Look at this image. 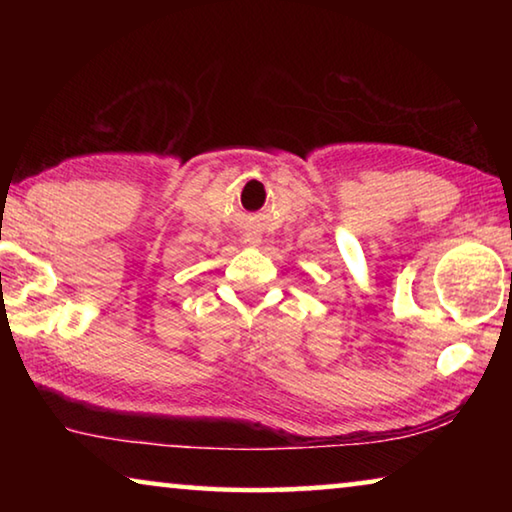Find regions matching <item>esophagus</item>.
<instances>
[{"label": "esophagus", "mask_w": 512, "mask_h": 512, "mask_svg": "<svg viewBox=\"0 0 512 512\" xmlns=\"http://www.w3.org/2000/svg\"><path fill=\"white\" fill-rule=\"evenodd\" d=\"M246 241H248V244H257L259 237H255V235H246Z\"/></svg>", "instance_id": "obj_1"}]
</instances>
